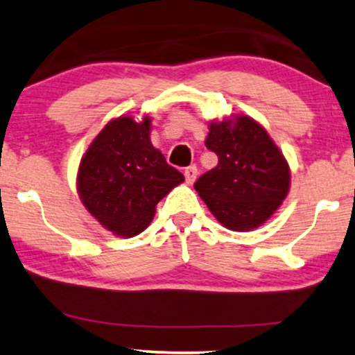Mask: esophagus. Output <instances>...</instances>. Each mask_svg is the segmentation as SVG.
Here are the masks:
<instances>
[{
	"instance_id": "obj_1",
	"label": "esophagus",
	"mask_w": 355,
	"mask_h": 355,
	"mask_svg": "<svg viewBox=\"0 0 355 355\" xmlns=\"http://www.w3.org/2000/svg\"><path fill=\"white\" fill-rule=\"evenodd\" d=\"M184 176H186L187 184H192V182L196 181V178H198V168H196L194 164H191L189 168L184 169Z\"/></svg>"
}]
</instances>
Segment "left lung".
Wrapping results in <instances>:
<instances>
[{"label":"left lung","instance_id":"1","mask_svg":"<svg viewBox=\"0 0 355 355\" xmlns=\"http://www.w3.org/2000/svg\"><path fill=\"white\" fill-rule=\"evenodd\" d=\"M205 146L218 163L194 189L212 216L235 232L265 224L288 196L291 181L290 166L266 130L247 115L212 121Z\"/></svg>","mask_w":355,"mask_h":355}]
</instances>
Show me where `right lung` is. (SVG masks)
<instances>
[{"label": "right lung", "instance_id": "add662e5", "mask_svg": "<svg viewBox=\"0 0 355 355\" xmlns=\"http://www.w3.org/2000/svg\"><path fill=\"white\" fill-rule=\"evenodd\" d=\"M151 118L118 116L90 143L77 173L78 198L85 209L120 237L150 225L156 205L184 176L166 163L150 139Z\"/></svg>", "mask_w": 355, "mask_h": 355}]
</instances>
